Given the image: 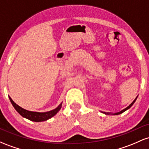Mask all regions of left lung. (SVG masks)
<instances>
[{"instance_id":"left-lung-1","label":"left lung","mask_w":149,"mask_h":149,"mask_svg":"<svg viewBox=\"0 0 149 149\" xmlns=\"http://www.w3.org/2000/svg\"><path fill=\"white\" fill-rule=\"evenodd\" d=\"M137 97H138V96H137ZM137 97H136V98L134 99V100L133 102H132V103H131V104H130V105L128 106V107H126V108H125V109H122V110H121L120 112H115V113H111V112H110V113H109V112H102V113H104V114H107V115H118V114H120L123 113L124 112H125V111H127V109H130V107H132V105H133L134 103V102H135V101L136 100V99H137Z\"/></svg>"}]
</instances>
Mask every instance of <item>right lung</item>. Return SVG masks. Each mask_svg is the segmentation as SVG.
<instances>
[{"label": "right lung", "instance_id": "obj_1", "mask_svg": "<svg viewBox=\"0 0 149 149\" xmlns=\"http://www.w3.org/2000/svg\"><path fill=\"white\" fill-rule=\"evenodd\" d=\"M9 99L10 100L11 103H12L13 106L15 110L17 111L18 113L20 114L22 117H24V118L27 119V120L32 121V122H44V121H47L49 119L53 117L54 116L56 115L57 112L60 110L61 108L62 102L58 107H56L55 109H52V110L48 111V112H32V111H29L27 109H23L22 107H19L18 104H17L15 102L11 99V97L9 96Z\"/></svg>", "mask_w": 149, "mask_h": 149}]
</instances>
